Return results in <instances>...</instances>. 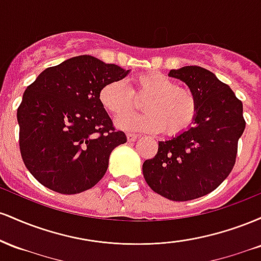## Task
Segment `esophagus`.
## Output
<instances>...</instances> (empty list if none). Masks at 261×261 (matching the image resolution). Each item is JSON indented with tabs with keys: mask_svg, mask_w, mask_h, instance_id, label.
Returning <instances> with one entry per match:
<instances>
[{
	"mask_svg": "<svg viewBox=\"0 0 261 261\" xmlns=\"http://www.w3.org/2000/svg\"><path fill=\"white\" fill-rule=\"evenodd\" d=\"M126 137H127V142H135L137 139V135L135 134H126Z\"/></svg>",
	"mask_w": 261,
	"mask_h": 261,
	"instance_id": "1",
	"label": "esophagus"
}]
</instances>
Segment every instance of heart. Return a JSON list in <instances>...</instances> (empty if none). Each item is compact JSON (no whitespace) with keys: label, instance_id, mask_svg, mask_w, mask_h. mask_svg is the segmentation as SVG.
<instances>
[{"label":"heart","instance_id":"b5f03b06","mask_svg":"<svg viewBox=\"0 0 261 261\" xmlns=\"http://www.w3.org/2000/svg\"><path fill=\"white\" fill-rule=\"evenodd\" d=\"M131 82L133 86L128 88L122 81L113 80L99 92V101L107 113L119 118L118 127L143 133L164 130L168 136H178L194 124L199 107L191 89L178 86L175 81L160 72L139 73ZM135 97L146 98L143 103L145 113L127 116L133 110Z\"/></svg>","mask_w":261,"mask_h":261}]
</instances>
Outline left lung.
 Returning <instances> with one entry per match:
<instances>
[{"label": "left lung", "instance_id": "left-lung-1", "mask_svg": "<svg viewBox=\"0 0 261 261\" xmlns=\"http://www.w3.org/2000/svg\"><path fill=\"white\" fill-rule=\"evenodd\" d=\"M197 99V116L189 130L158 142V152L142 166L154 193L189 201L214 191L234 167L238 140L245 128L243 104L226 83L200 66L170 70Z\"/></svg>", "mask_w": 261, "mask_h": 261}]
</instances>
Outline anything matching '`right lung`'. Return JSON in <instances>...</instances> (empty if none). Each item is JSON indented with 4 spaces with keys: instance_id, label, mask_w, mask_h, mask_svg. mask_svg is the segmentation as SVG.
Masks as SVG:
<instances>
[{
    "instance_id": "obj_1",
    "label": "right lung",
    "mask_w": 261,
    "mask_h": 261,
    "mask_svg": "<svg viewBox=\"0 0 261 261\" xmlns=\"http://www.w3.org/2000/svg\"><path fill=\"white\" fill-rule=\"evenodd\" d=\"M128 70L89 55L46 68L27 87L17 110L19 149L27 169L60 194L94 187L108 169L109 155L126 142L99 101L106 83Z\"/></svg>"
}]
</instances>
